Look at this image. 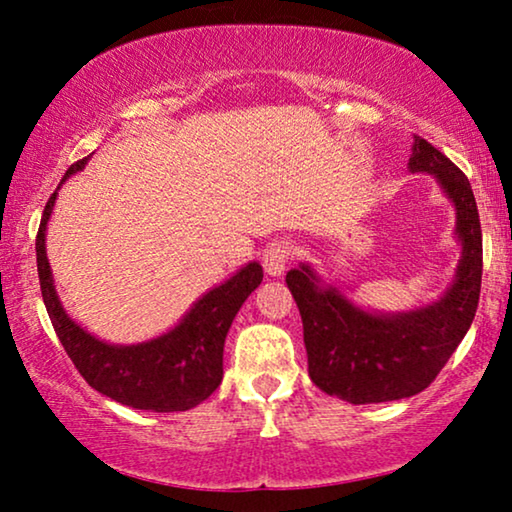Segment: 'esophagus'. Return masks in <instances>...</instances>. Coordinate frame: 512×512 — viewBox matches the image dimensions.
Returning a JSON list of instances; mask_svg holds the SVG:
<instances>
[{"mask_svg": "<svg viewBox=\"0 0 512 512\" xmlns=\"http://www.w3.org/2000/svg\"><path fill=\"white\" fill-rule=\"evenodd\" d=\"M289 258H291L289 244H284V242L272 244V247L265 251V256H263V268L270 277H279V275H284Z\"/></svg>", "mask_w": 512, "mask_h": 512, "instance_id": "obj_1", "label": "esophagus"}]
</instances>
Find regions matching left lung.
Masks as SVG:
<instances>
[{"mask_svg":"<svg viewBox=\"0 0 512 512\" xmlns=\"http://www.w3.org/2000/svg\"><path fill=\"white\" fill-rule=\"evenodd\" d=\"M410 172L431 174L454 205L461 258L438 300L408 312H373L356 305L310 263L289 270L286 284L303 319L307 370L328 396L354 405L401 401L424 391L473 324L482 282V230L466 174L415 137Z\"/></svg>","mask_w":512,"mask_h":512,"instance_id":"obj_1","label":"left lung"}]
</instances>
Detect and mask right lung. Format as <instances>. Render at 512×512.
Here are the masks:
<instances>
[{
  "label": "right lung",
  "mask_w": 512,
  "mask_h": 512,
  "mask_svg": "<svg viewBox=\"0 0 512 512\" xmlns=\"http://www.w3.org/2000/svg\"><path fill=\"white\" fill-rule=\"evenodd\" d=\"M88 158L74 163L60 186L86 167ZM58 186V191H60ZM55 191L46 202L37 233V270L44 305L58 338L90 387L116 403L151 412L191 410L209 398L223 380V345L244 300L263 282L261 263L251 261L209 289L191 305L177 326L158 338L137 345H111L95 338L69 317L53 284L46 256V228L51 219Z\"/></svg>",
  "instance_id": "obj_1"
}]
</instances>
